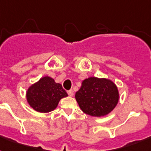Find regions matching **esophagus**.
<instances>
[{"label":"esophagus","instance_id":"esophagus-1","mask_svg":"<svg viewBox=\"0 0 151 151\" xmlns=\"http://www.w3.org/2000/svg\"><path fill=\"white\" fill-rule=\"evenodd\" d=\"M67 93H68V95L70 96H73V90H69V91H67Z\"/></svg>","mask_w":151,"mask_h":151}]
</instances>
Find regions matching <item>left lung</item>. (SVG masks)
Returning a JSON list of instances; mask_svg holds the SVG:
<instances>
[{"mask_svg": "<svg viewBox=\"0 0 151 151\" xmlns=\"http://www.w3.org/2000/svg\"><path fill=\"white\" fill-rule=\"evenodd\" d=\"M75 98L83 112L101 117L109 114L116 106L119 95L116 85L111 81L89 78L83 81Z\"/></svg>", "mask_w": 151, "mask_h": 151, "instance_id": "left-lung-1", "label": "left lung"}]
</instances>
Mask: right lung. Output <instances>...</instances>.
<instances>
[{
  "instance_id": "obj_1",
  "label": "right lung",
  "mask_w": 151,
  "mask_h": 151,
  "mask_svg": "<svg viewBox=\"0 0 151 151\" xmlns=\"http://www.w3.org/2000/svg\"><path fill=\"white\" fill-rule=\"evenodd\" d=\"M67 96L62 85L55 83L52 78L44 77L29 88L27 101L34 110L41 113L50 112L58 106L59 100Z\"/></svg>"
}]
</instances>
